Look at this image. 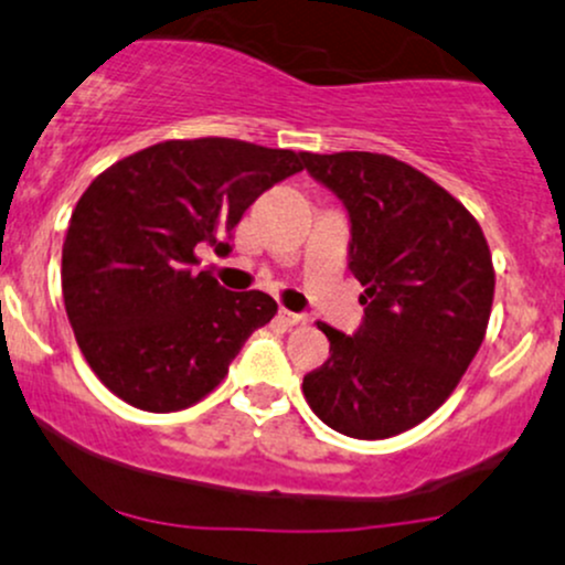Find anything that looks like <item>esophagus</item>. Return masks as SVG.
Wrapping results in <instances>:
<instances>
[{
	"instance_id": "1",
	"label": "esophagus",
	"mask_w": 565,
	"mask_h": 565,
	"mask_svg": "<svg viewBox=\"0 0 565 565\" xmlns=\"http://www.w3.org/2000/svg\"><path fill=\"white\" fill-rule=\"evenodd\" d=\"M302 313H295V311H287V308H281V311H278V322L284 324V328H292V324H300L302 322Z\"/></svg>"
}]
</instances>
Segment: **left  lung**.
<instances>
[{"mask_svg": "<svg viewBox=\"0 0 565 565\" xmlns=\"http://www.w3.org/2000/svg\"><path fill=\"white\" fill-rule=\"evenodd\" d=\"M349 213V270L365 287L354 335L330 324V358L302 379L308 406L343 436L376 441L430 417L484 341L495 273L477 218L384 153H306Z\"/></svg>", "mask_w": 565, "mask_h": 565, "instance_id": "obj_1", "label": "left lung"}]
</instances>
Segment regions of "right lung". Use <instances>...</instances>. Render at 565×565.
I'll list each match as a JSON object with an SVG mask.
<instances>
[{"label": "right lung", "mask_w": 565, "mask_h": 565, "mask_svg": "<svg viewBox=\"0 0 565 565\" xmlns=\"http://www.w3.org/2000/svg\"><path fill=\"white\" fill-rule=\"evenodd\" d=\"M306 153L230 138L164 140L92 181L70 218L62 292L83 358L142 412H181L218 387L254 330L265 292H230L198 254L233 252L246 207L300 173Z\"/></svg>", "instance_id": "1"}]
</instances>
